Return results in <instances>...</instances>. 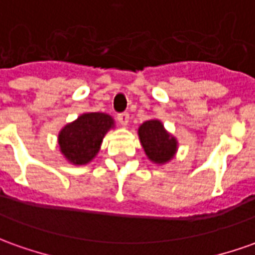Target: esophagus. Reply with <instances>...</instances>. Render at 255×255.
Wrapping results in <instances>:
<instances>
[{"mask_svg": "<svg viewBox=\"0 0 255 255\" xmlns=\"http://www.w3.org/2000/svg\"><path fill=\"white\" fill-rule=\"evenodd\" d=\"M117 119L118 122L122 125V126H128L129 125V114H126V112L125 114H119Z\"/></svg>", "mask_w": 255, "mask_h": 255, "instance_id": "1", "label": "esophagus"}]
</instances>
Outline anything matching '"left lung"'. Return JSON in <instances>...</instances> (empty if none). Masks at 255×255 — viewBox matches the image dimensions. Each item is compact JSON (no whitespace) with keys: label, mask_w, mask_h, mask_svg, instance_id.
I'll return each mask as SVG.
<instances>
[{"label":"left lung","mask_w":255,"mask_h":255,"mask_svg":"<svg viewBox=\"0 0 255 255\" xmlns=\"http://www.w3.org/2000/svg\"><path fill=\"white\" fill-rule=\"evenodd\" d=\"M138 140L151 162L165 165L171 162L178 152V138L165 129L159 119H148L138 126Z\"/></svg>","instance_id":"left-lung-1"}]
</instances>
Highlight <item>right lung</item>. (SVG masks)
Listing matches in <instances>:
<instances>
[{
	"mask_svg": "<svg viewBox=\"0 0 255 255\" xmlns=\"http://www.w3.org/2000/svg\"><path fill=\"white\" fill-rule=\"evenodd\" d=\"M115 128L114 118L104 112H84L58 133V145L72 165H87L97 157L105 134Z\"/></svg>",
	"mask_w": 255,
	"mask_h": 255,
	"instance_id": "add662e5",
	"label": "right lung"
}]
</instances>
